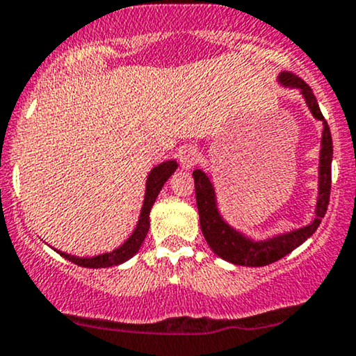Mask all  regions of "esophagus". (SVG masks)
Wrapping results in <instances>:
<instances>
[{
    "instance_id": "obj_1",
    "label": "esophagus",
    "mask_w": 356,
    "mask_h": 356,
    "mask_svg": "<svg viewBox=\"0 0 356 356\" xmlns=\"http://www.w3.org/2000/svg\"><path fill=\"white\" fill-rule=\"evenodd\" d=\"M179 161L184 169H191L195 164H199L200 161V152L192 146H184L181 152H179Z\"/></svg>"
}]
</instances>
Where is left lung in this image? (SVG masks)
<instances>
[{"label": "left lung", "instance_id": "left-lung-1", "mask_svg": "<svg viewBox=\"0 0 356 356\" xmlns=\"http://www.w3.org/2000/svg\"><path fill=\"white\" fill-rule=\"evenodd\" d=\"M277 82L281 87L299 90L305 100L309 111L318 121H322V138L321 152H318V188H317V204L314 210V220L309 225L300 228H294L291 232L277 233L268 236L264 240H254L245 233L233 228L230 223L222 217L217 202V191L210 175L202 169L193 170V181H195V197L197 209H199L200 228L207 243L220 258L236 266H266L274 261L284 258L292 250L314 235L321 225L323 215L327 211L328 199H330V184H332V157H334V146H332V134L325 118L322 116L318 108L317 98L312 88L299 79L298 75L282 72L277 75Z\"/></svg>", "mask_w": 356, "mask_h": 356}]
</instances>
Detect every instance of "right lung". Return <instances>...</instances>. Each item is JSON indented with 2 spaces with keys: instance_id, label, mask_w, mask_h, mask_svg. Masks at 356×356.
I'll return each mask as SVG.
<instances>
[{
  "instance_id": "add662e5",
  "label": "right lung",
  "mask_w": 356,
  "mask_h": 356,
  "mask_svg": "<svg viewBox=\"0 0 356 356\" xmlns=\"http://www.w3.org/2000/svg\"><path fill=\"white\" fill-rule=\"evenodd\" d=\"M175 169H177V161L175 159L164 161V163L157 164L151 169V172L147 174L146 179L145 200H143L141 213H139L136 228H134V232L129 235L128 240H126L123 245H120L118 248L110 251V253H102L97 256H75L64 253V251H58L56 248H54V251H57V253L64 256L65 259H69L74 264H79V266L82 268H111L131 259L133 256L138 253L139 248H141L143 241H145L147 232H149V211L152 209V205H154L161 188H163L165 182H168L170 175L175 172Z\"/></svg>"
}]
</instances>
